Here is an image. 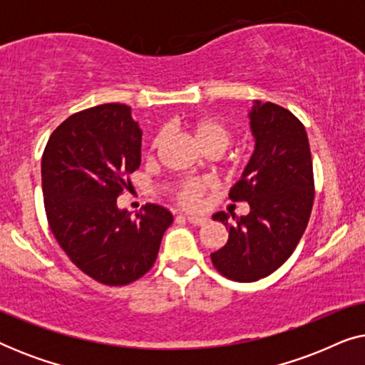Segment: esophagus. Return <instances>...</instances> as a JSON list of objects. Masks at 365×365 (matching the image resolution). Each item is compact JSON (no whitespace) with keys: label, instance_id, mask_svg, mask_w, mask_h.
<instances>
[{"label":"esophagus","instance_id":"1","mask_svg":"<svg viewBox=\"0 0 365 365\" xmlns=\"http://www.w3.org/2000/svg\"><path fill=\"white\" fill-rule=\"evenodd\" d=\"M186 219L191 224H194V226H204V224L209 221L207 217H204V216H192V214H187Z\"/></svg>","mask_w":365,"mask_h":365}]
</instances>
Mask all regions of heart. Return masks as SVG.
Masks as SVG:
<instances>
[{
	"label": "heart",
	"mask_w": 365,
	"mask_h": 365,
	"mask_svg": "<svg viewBox=\"0 0 365 365\" xmlns=\"http://www.w3.org/2000/svg\"><path fill=\"white\" fill-rule=\"evenodd\" d=\"M187 131L191 133L194 141L197 143V146L202 149L204 153L209 156L222 153L224 149L231 143V131L226 124L214 118H196L192 121L187 123ZM164 136L158 134L151 143V151L161 146ZM211 187V181L204 178H194V179H184L174 189V199L178 204H181L182 207L192 209L196 207L199 201H201L202 194Z\"/></svg>",
	"instance_id": "1"
}]
</instances>
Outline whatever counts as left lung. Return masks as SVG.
Masks as SVG:
<instances>
[{
  "label": "left lung",
  "instance_id": "1",
  "mask_svg": "<svg viewBox=\"0 0 365 365\" xmlns=\"http://www.w3.org/2000/svg\"><path fill=\"white\" fill-rule=\"evenodd\" d=\"M256 148L242 176L229 191L232 201H246L247 216L229 222L224 247L211 254L214 267L236 282L267 277L287 261L301 241L314 204V174L304 124L286 108L254 101L249 111Z\"/></svg>",
  "mask_w": 365,
  "mask_h": 365
}]
</instances>
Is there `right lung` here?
I'll use <instances>...</instances> for the list:
<instances>
[{
    "label": "right lung",
    "instance_id": "1",
    "mask_svg": "<svg viewBox=\"0 0 365 365\" xmlns=\"http://www.w3.org/2000/svg\"><path fill=\"white\" fill-rule=\"evenodd\" d=\"M143 131L126 104L84 109L54 129L41 159L49 227L71 262L94 281L126 286L156 261L173 214L146 204L131 219L118 196L141 164Z\"/></svg>",
    "mask_w": 365,
    "mask_h": 365
}]
</instances>
